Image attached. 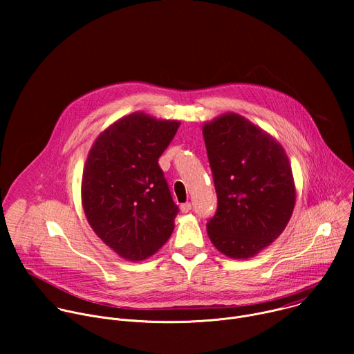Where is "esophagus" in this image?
Returning a JSON list of instances; mask_svg holds the SVG:
<instances>
[{
    "mask_svg": "<svg viewBox=\"0 0 354 354\" xmlns=\"http://www.w3.org/2000/svg\"><path fill=\"white\" fill-rule=\"evenodd\" d=\"M192 210V205L190 203H183L180 205V212L182 213H189Z\"/></svg>",
    "mask_w": 354,
    "mask_h": 354,
    "instance_id": "1",
    "label": "esophagus"
}]
</instances>
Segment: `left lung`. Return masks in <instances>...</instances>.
Here are the masks:
<instances>
[{
  "instance_id": "1",
  "label": "left lung",
  "mask_w": 354,
  "mask_h": 354,
  "mask_svg": "<svg viewBox=\"0 0 354 354\" xmlns=\"http://www.w3.org/2000/svg\"><path fill=\"white\" fill-rule=\"evenodd\" d=\"M203 137L218 200L209 238L223 255L249 259L291 218L295 185L288 157L273 136L232 112L205 123Z\"/></svg>"
}]
</instances>
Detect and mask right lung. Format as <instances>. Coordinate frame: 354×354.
I'll return each instance as SVG.
<instances>
[{
	"instance_id": "1",
	"label": "right lung",
	"mask_w": 354,
	"mask_h": 354,
	"mask_svg": "<svg viewBox=\"0 0 354 354\" xmlns=\"http://www.w3.org/2000/svg\"><path fill=\"white\" fill-rule=\"evenodd\" d=\"M179 124L134 112L100 133L88 153L81 182L85 217L126 261L153 257L175 228L179 210L158 158Z\"/></svg>"
}]
</instances>
